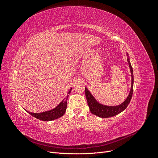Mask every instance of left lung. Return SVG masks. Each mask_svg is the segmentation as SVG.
Segmentation results:
<instances>
[{
    "mask_svg": "<svg viewBox=\"0 0 158 158\" xmlns=\"http://www.w3.org/2000/svg\"><path fill=\"white\" fill-rule=\"evenodd\" d=\"M127 61L129 64V67H130L131 72V76H132V83H131V89L130 94H129L128 96L127 97V99L121 105L118 106H103V105L99 104L96 102V100L94 99L92 96V94L89 93V91L86 88H85V97L87 99V102L88 106L89 108V111L92 114L98 116L102 118H109L117 115V114L121 113L123 111L125 110L127 106H128L129 103H130L131 100L132 99V94H133V82H134V75H133V70L131 64L130 63L129 59H127Z\"/></svg>",
    "mask_w": 158,
    "mask_h": 158,
    "instance_id": "left-lung-1",
    "label": "left lung"
}]
</instances>
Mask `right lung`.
Instances as JSON below:
<instances>
[{
  "instance_id": "1",
  "label": "right lung",
  "mask_w": 158,
  "mask_h": 158,
  "mask_svg": "<svg viewBox=\"0 0 158 158\" xmlns=\"http://www.w3.org/2000/svg\"><path fill=\"white\" fill-rule=\"evenodd\" d=\"M71 89L69 90L68 93L70 94ZM69 95H67L66 98L63 99V101L60 102V103L57 106L56 108L51 110L49 111H46L41 113H33L29 111H27L28 113H30L31 115L34 117L40 120L44 121H52L55 119L58 118L62 117L64 114L66 107H67V98Z\"/></svg>"
}]
</instances>
